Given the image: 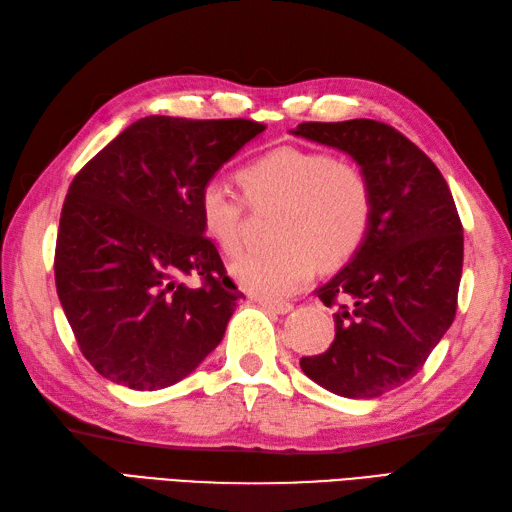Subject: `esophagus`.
Instances as JSON below:
<instances>
[{"label": "esophagus", "mask_w": 512, "mask_h": 512, "mask_svg": "<svg viewBox=\"0 0 512 512\" xmlns=\"http://www.w3.org/2000/svg\"><path fill=\"white\" fill-rule=\"evenodd\" d=\"M258 304L265 310H269V313H276V315H286L293 310L291 302H271V299H258Z\"/></svg>", "instance_id": "34e87169"}]
</instances>
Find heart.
<instances>
[{"label": "heart", "instance_id": "1", "mask_svg": "<svg viewBox=\"0 0 512 512\" xmlns=\"http://www.w3.org/2000/svg\"><path fill=\"white\" fill-rule=\"evenodd\" d=\"M239 180L249 202L284 204L276 247L252 249L232 265L245 291L282 299L315 276L317 263L341 267L363 247L373 221V186L367 173L323 149L276 147L249 160ZM204 232L226 254L245 239V199L219 180L197 195Z\"/></svg>", "mask_w": 512, "mask_h": 512}]
</instances>
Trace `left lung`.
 <instances>
[{"instance_id":"obj_1","label":"left lung","mask_w":512,"mask_h":512,"mask_svg":"<svg viewBox=\"0 0 512 512\" xmlns=\"http://www.w3.org/2000/svg\"><path fill=\"white\" fill-rule=\"evenodd\" d=\"M304 136L350 154L373 186L363 247L317 289L334 341L299 367L336 395L369 400L404 384L456 317L463 223L441 171L402 132L373 119L299 123Z\"/></svg>"}]
</instances>
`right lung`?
Masks as SVG:
<instances>
[{
    "instance_id": "obj_1",
    "label": "right lung",
    "mask_w": 512,
    "mask_h": 512,
    "mask_svg": "<svg viewBox=\"0 0 512 512\" xmlns=\"http://www.w3.org/2000/svg\"><path fill=\"white\" fill-rule=\"evenodd\" d=\"M265 130L249 119L134 121L73 178L54 276L80 352L134 391L180 382L215 350L243 293L204 236L199 189ZM203 284L191 290L183 278Z\"/></svg>"
}]
</instances>
